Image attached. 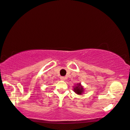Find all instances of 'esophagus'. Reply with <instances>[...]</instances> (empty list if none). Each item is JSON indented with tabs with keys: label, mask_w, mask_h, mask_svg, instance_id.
<instances>
[{
	"label": "esophagus",
	"mask_w": 130,
	"mask_h": 130,
	"mask_svg": "<svg viewBox=\"0 0 130 130\" xmlns=\"http://www.w3.org/2000/svg\"><path fill=\"white\" fill-rule=\"evenodd\" d=\"M60 78V79H61V80H63V81L65 80V77H61Z\"/></svg>",
	"instance_id": "34e87169"
}]
</instances>
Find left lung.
<instances>
[{"instance_id":"8db88e82","label":"left lung","mask_w":130,"mask_h":130,"mask_svg":"<svg viewBox=\"0 0 130 130\" xmlns=\"http://www.w3.org/2000/svg\"><path fill=\"white\" fill-rule=\"evenodd\" d=\"M74 90L76 93H77V94H82L83 92V88L81 86L80 83H79V84H77V86L74 89Z\"/></svg>"}]
</instances>
